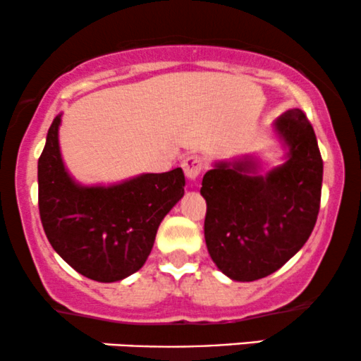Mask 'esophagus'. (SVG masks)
<instances>
[{
	"mask_svg": "<svg viewBox=\"0 0 361 361\" xmlns=\"http://www.w3.org/2000/svg\"><path fill=\"white\" fill-rule=\"evenodd\" d=\"M181 166H183L185 175L188 180H197L198 175L202 173V169H204V159L197 154L186 156L183 163H181Z\"/></svg>",
	"mask_w": 361,
	"mask_h": 361,
	"instance_id": "esophagus-1",
	"label": "esophagus"
}]
</instances>
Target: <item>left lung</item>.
<instances>
[{
    "instance_id": "1",
    "label": "left lung",
    "mask_w": 361,
    "mask_h": 361,
    "mask_svg": "<svg viewBox=\"0 0 361 361\" xmlns=\"http://www.w3.org/2000/svg\"><path fill=\"white\" fill-rule=\"evenodd\" d=\"M285 161L261 175L246 154L217 161L205 173V243L224 275L252 281L271 275L304 246L316 226L322 186L317 139L304 111L287 110L273 123Z\"/></svg>"
}]
</instances>
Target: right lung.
Here are the masks:
<instances>
[{
    "label": "right lung",
    "instance_id": "obj_1",
    "mask_svg": "<svg viewBox=\"0 0 361 361\" xmlns=\"http://www.w3.org/2000/svg\"><path fill=\"white\" fill-rule=\"evenodd\" d=\"M54 118L39 159V210L45 235L69 267L102 283L120 281L146 263L157 227L183 197L185 175L142 173L114 185H81L59 147Z\"/></svg>",
    "mask_w": 361,
    "mask_h": 361
}]
</instances>
